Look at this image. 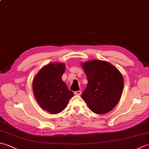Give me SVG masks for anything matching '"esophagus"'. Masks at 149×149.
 <instances>
[{
    "mask_svg": "<svg viewBox=\"0 0 149 149\" xmlns=\"http://www.w3.org/2000/svg\"><path fill=\"white\" fill-rule=\"evenodd\" d=\"M74 94H75V95H80L81 94V91L79 90V91H75V92H74Z\"/></svg>",
    "mask_w": 149,
    "mask_h": 149,
    "instance_id": "esophagus-1",
    "label": "esophagus"
}]
</instances>
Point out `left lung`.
Returning <instances> with one entry per match:
<instances>
[{"instance_id":"8db88e82","label":"left lung","mask_w":149,"mask_h":149,"mask_svg":"<svg viewBox=\"0 0 149 149\" xmlns=\"http://www.w3.org/2000/svg\"><path fill=\"white\" fill-rule=\"evenodd\" d=\"M88 79L86 89L81 95L92 112L106 114L115 107L122 96L123 79L111 63L92 60L82 63Z\"/></svg>"}]
</instances>
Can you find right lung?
Listing matches in <instances>:
<instances>
[{"instance_id": "1", "label": "right lung", "mask_w": 149, "mask_h": 149, "mask_svg": "<svg viewBox=\"0 0 149 149\" xmlns=\"http://www.w3.org/2000/svg\"><path fill=\"white\" fill-rule=\"evenodd\" d=\"M65 71L64 63H50L41 69L33 79L34 97L42 108L50 114L61 112L74 96L61 79Z\"/></svg>"}]
</instances>
